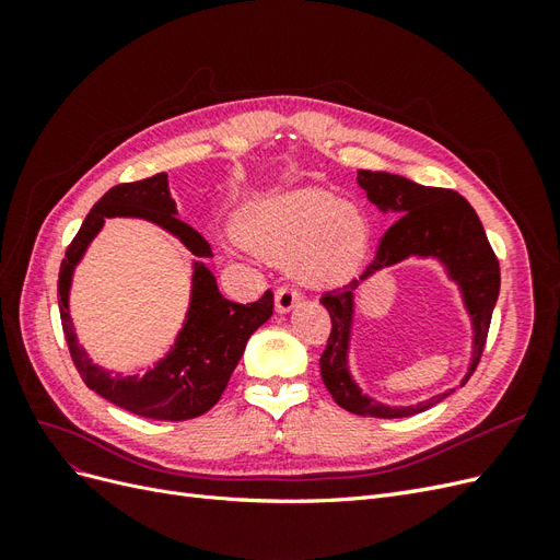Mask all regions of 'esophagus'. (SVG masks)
Masks as SVG:
<instances>
[{"mask_svg": "<svg viewBox=\"0 0 560 560\" xmlns=\"http://www.w3.org/2000/svg\"><path fill=\"white\" fill-rule=\"evenodd\" d=\"M299 301H301V292L294 290V287H290V284H282L280 290L276 292V311L278 313H290Z\"/></svg>", "mask_w": 560, "mask_h": 560, "instance_id": "obj_1", "label": "esophagus"}]
</instances>
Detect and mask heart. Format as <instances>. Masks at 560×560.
Here are the masks:
<instances>
[{
    "label": "heart",
    "instance_id": "heart-1",
    "mask_svg": "<svg viewBox=\"0 0 560 560\" xmlns=\"http://www.w3.org/2000/svg\"><path fill=\"white\" fill-rule=\"evenodd\" d=\"M241 238L276 261L292 259V273L311 287L358 273L369 247V219L360 206L322 189H296L249 206Z\"/></svg>",
    "mask_w": 560,
    "mask_h": 560
}]
</instances>
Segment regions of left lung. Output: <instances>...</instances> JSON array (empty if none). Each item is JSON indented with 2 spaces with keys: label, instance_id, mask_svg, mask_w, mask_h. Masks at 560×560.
<instances>
[{
  "label": "left lung",
  "instance_id": "obj_1",
  "mask_svg": "<svg viewBox=\"0 0 560 560\" xmlns=\"http://www.w3.org/2000/svg\"><path fill=\"white\" fill-rule=\"evenodd\" d=\"M358 182L366 198L383 212L401 214L389 226L378 245L374 261L366 266L360 280L378 273L381 268L399 264L409 257H434L442 261L448 276L460 284L463 301L474 327V352L463 385L477 369L488 338L490 317L500 294V264L490 247L486 231L469 202L453 189L422 186L399 175L360 171ZM360 280H352L338 290L322 294L319 303L329 311L331 331L327 348L319 358V374L329 395L346 411L369 418H406L430 409L451 395H436L416 406H385L362 395L348 371V348L354 315V290Z\"/></svg>",
  "mask_w": 560,
  "mask_h": 560
}]
</instances>
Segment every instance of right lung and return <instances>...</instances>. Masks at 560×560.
Segmentation results:
<instances>
[{
	"instance_id": "1",
	"label": "right lung",
	"mask_w": 560,
	"mask_h": 560,
	"mask_svg": "<svg viewBox=\"0 0 560 560\" xmlns=\"http://www.w3.org/2000/svg\"><path fill=\"white\" fill-rule=\"evenodd\" d=\"M175 200L167 191V175L159 173L140 182L116 184L100 198L79 233L65 252L58 278V306L62 331L72 362L83 383L100 397L121 409L154 420H189L210 411L229 385L233 369L238 366L249 336L273 315V292L254 303H235L219 294V287L206 264H194V290L186 322L173 350L149 369L144 376H112L89 360L86 350L77 343L70 317V284L74 266L83 252L103 229L107 217L149 219L184 243L196 257H212V249L202 235L175 217Z\"/></svg>"
}]
</instances>
